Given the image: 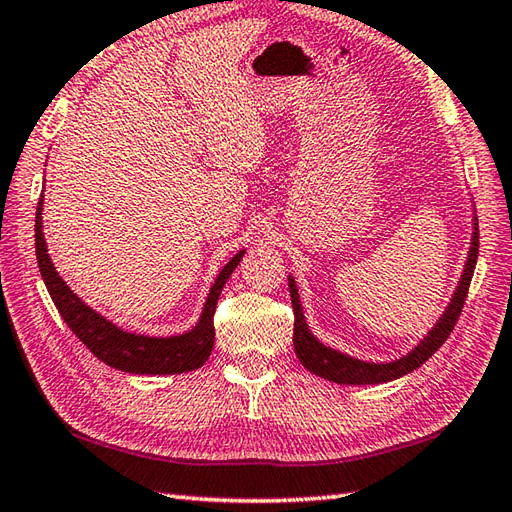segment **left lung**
<instances>
[{
	"instance_id": "left-lung-1",
	"label": "left lung",
	"mask_w": 512,
	"mask_h": 512,
	"mask_svg": "<svg viewBox=\"0 0 512 512\" xmlns=\"http://www.w3.org/2000/svg\"><path fill=\"white\" fill-rule=\"evenodd\" d=\"M477 250H480V228H477V220H475L469 257H466L464 273L460 277L458 288H455V295L449 303V308L444 310L440 321L436 323V328L424 336L416 350H411L407 356H402L398 361H391V363L358 361V358L336 352L332 347H325L323 343L314 339L312 332L308 330L306 317H303L295 279L288 277L292 312H295V334H292V341H295V352L299 356L301 365L310 369L312 374H317L325 380H332V383H339V385H378L413 372V369L420 367L424 361H429V358L440 350L442 343L447 341L449 334L453 332L455 323H458L466 295H469L473 270L477 264Z\"/></svg>"
}]
</instances>
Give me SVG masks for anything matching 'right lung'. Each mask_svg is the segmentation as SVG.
Wrapping results in <instances>:
<instances>
[{
	"label": "right lung",
	"instance_id": "1",
	"mask_svg": "<svg viewBox=\"0 0 512 512\" xmlns=\"http://www.w3.org/2000/svg\"><path fill=\"white\" fill-rule=\"evenodd\" d=\"M41 209H43V195L37 204V217H35V248H37V264L41 270L43 284H46L50 297L57 306L63 321L68 323V328L79 336V341L88 347V350L114 369H121V372L129 374H182L191 372V369L202 367L209 361L213 341H215V328H213V314L217 299H220V292L224 284L231 277L237 264L242 262L244 250L228 262L222 273L217 275L215 284L206 297L202 317L193 330L178 334V336H167V339H158V336H145V334H132L121 328H116L112 321L101 317L99 312H94L90 306L74 295L68 288V284L57 275L54 270L46 239H43V220H41Z\"/></svg>",
	"mask_w": 512,
	"mask_h": 512
}]
</instances>
